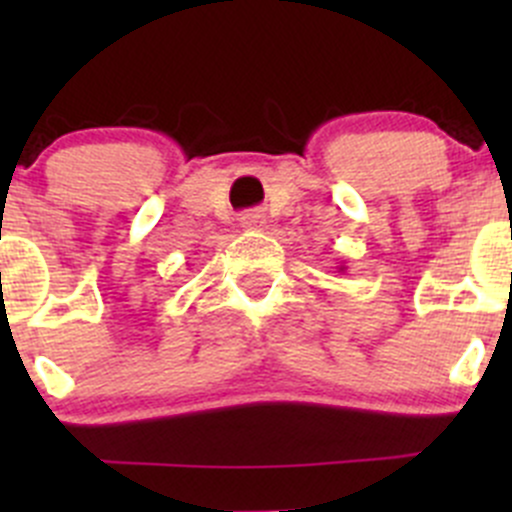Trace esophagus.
I'll return each mask as SVG.
<instances>
[{
    "mask_svg": "<svg viewBox=\"0 0 512 512\" xmlns=\"http://www.w3.org/2000/svg\"><path fill=\"white\" fill-rule=\"evenodd\" d=\"M262 225H265V215L262 213L242 215V227H245V230H262Z\"/></svg>",
    "mask_w": 512,
    "mask_h": 512,
    "instance_id": "34e87169",
    "label": "esophagus"
}]
</instances>
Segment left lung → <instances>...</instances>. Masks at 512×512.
<instances>
[{"instance_id":"left-lung-1","label":"left lung","mask_w":512,"mask_h":512,"mask_svg":"<svg viewBox=\"0 0 512 512\" xmlns=\"http://www.w3.org/2000/svg\"><path fill=\"white\" fill-rule=\"evenodd\" d=\"M344 270H347V267H344V265H337V272H344Z\"/></svg>"}]
</instances>
